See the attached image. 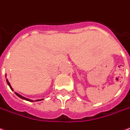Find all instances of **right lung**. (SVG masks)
I'll return each mask as SVG.
<instances>
[{
    "mask_svg": "<svg viewBox=\"0 0 130 130\" xmlns=\"http://www.w3.org/2000/svg\"><path fill=\"white\" fill-rule=\"evenodd\" d=\"M5 77H6V74H5ZM6 82H7V83H8V86L10 87V89H11V90L13 91V89L12 88L11 85H10V82H8V79H6ZM14 93H15V94H16V95H17L18 96H19V97H20V98H21V99H22L26 100V101H31V102H33V101H34L33 100L29 99H27V98H25V97L22 96H21L20 94H19V93H17V92H14ZM42 100H43V99H38V100H36L35 101H42Z\"/></svg>",
    "mask_w": 130,
    "mask_h": 130,
    "instance_id": "obj_1",
    "label": "right lung"
}]
</instances>
